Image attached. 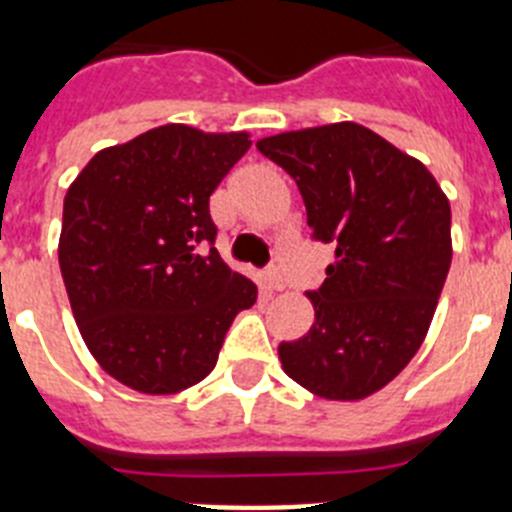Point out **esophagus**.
Returning a JSON list of instances; mask_svg holds the SVG:
<instances>
[{"instance_id":"1","label":"esophagus","mask_w":512,"mask_h":512,"mask_svg":"<svg viewBox=\"0 0 512 512\" xmlns=\"http://www.w3.org/2000/svg\"><path fill=\"white\" fill-rule=\"evenodd\" d=\"M266 284H269V289H274V292H282V289L287 287V279H284L282 271L274 266V269L266 271Z\"/></svg>"}]
</instances>
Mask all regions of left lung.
I'll return each instance as SVG.
<instances>
[{"label": "left lung", "instance_id": "1", "mask_svg": "<svg viewBox=\"0 0 512 512\" xmlns=\"http://www.w3.org/2000/svg\"><path fill=\"white\" fill-rule=\"evenodd\" d=\"M297 182L312 238L336 246L315 323L279 343L284 372L325 400H364L423 343L451 266V207L433 174L356 122L256 143Z\"/></svg>", "mask_w": 512, "mask_h": 512}]
</instances>
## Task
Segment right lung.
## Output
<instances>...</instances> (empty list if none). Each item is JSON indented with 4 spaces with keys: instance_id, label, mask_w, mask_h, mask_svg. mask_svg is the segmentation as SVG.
<instances>
[{
    "instance_id": "1",
    "label": "right lung",
    "mask_w": 512,
    "mask_h": 512,
    "mask_svg": "<svg viewBox=\"0 0 512 512\" xmlns=\"http://www.w3.org/2000/svg\"><path fill=\"white\" fill-rule=\"evenodd\" d=\"M248 133L161 125L99 151L63 200L58 264L81 338L130 390L174 395L215 369L259 289L215 248L210 194Z\"/></svg>"
}]
</instances>
